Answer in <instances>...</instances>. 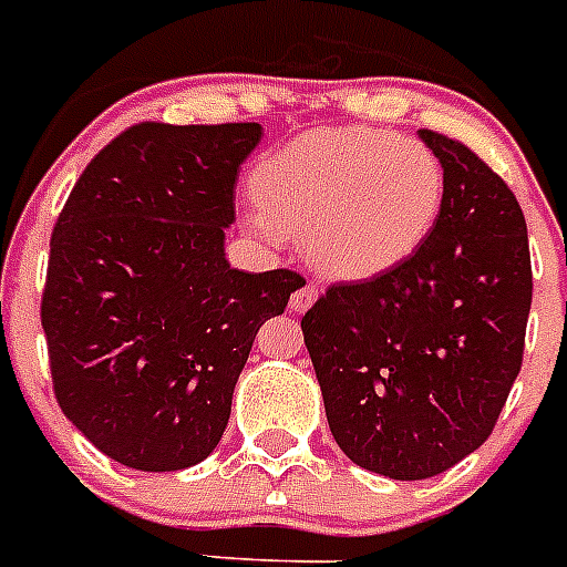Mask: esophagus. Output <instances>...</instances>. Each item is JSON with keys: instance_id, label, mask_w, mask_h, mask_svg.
I'll use <instances>...</instances> for the list:
<instances>
[{"instance_id": "esophagus-1", "label": "esophagus", "mask_w": 567, "mask_h": 567, "mask_svg": "<svg viewBox=\"0 0 567 567\" xmlns=\"http://www.w3.org/2000/svg\"><path fill=\"white\" fill-rule=\"evenodd\" d=\"M313 302H317V288H313V282H306L299 291L291 293V302H288V306H291L293 313H306Z\"/></svg>"}]
</instances>
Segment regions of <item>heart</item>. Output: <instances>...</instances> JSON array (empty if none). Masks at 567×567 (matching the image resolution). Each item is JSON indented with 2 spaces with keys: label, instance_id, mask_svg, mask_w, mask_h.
Masks as SVG:
<instances>
[{
  "label": "heart",
  "instance_id": "heart-1",
  "mask_svg": "<svg viewBox=\"0 0 567 567\" xmlns=\"http://www.w3.org/2000/svg\"><path fill=\"white\" fill-rule=\"evenodd\" d=\"M261 210L245 225L265 241L302 236L313 268L369 279L406 261L435 227L446 175L430 146L386 130L299 137L256 169Z\"/></svg>",
  "mask_w": 567,
  "mask_h": 567
}]
</instances>
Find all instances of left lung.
<instances>
[{"instance_id":"8db88e82","label":"left lung","mask_w":567,"mask_h":567,"mask_svg":"<svg viewBox=\"0 0 567 567\" xmlns=\"http://www.w3.org/2000/svg\"><path fill=\"white\" fill-rule=\"evenodd\" d=\"M446 175L415 254L331 285L302 317L337 446L394 482L444 473L484 444L522 369L534 297L516 195L473 150L417 132Z\"/></svg>"}]
</instances>
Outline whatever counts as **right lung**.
I'll return each instance as SVG.
<instances>
[{
  "instance_id": "add662e5",
  "label": "right lung",
  "mask_w": 567,
  "mask_h": 567,
  "mask_svg": "<svg viewBox=\"0 0 567 567\" xmlns=\"http://www.w3.org/2000/svg\"><path fill=\"white\" fill-rule=\"evenodd\" d=\"M259 123H137L83 169L51 233L42 293L56 403L123 467L204 461L230 421L256 331L302 276L225 256Z\"/></svg>"
}]
</instances>
